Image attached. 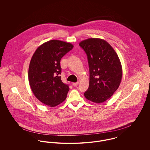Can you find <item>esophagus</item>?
I'll return each instance as SVG.
<instances>
[{
    "label": "esophagus",
    "instance_id": "esophagus-1",
    "mask_svg": "<svg viewBox=\"0 0 150 150\" xmlns=\"http://www.w3.org/2000/svg\"><path fill=\"white\" fill-rule=\"evenodd\" d=\"M79 82L74 83H73V86H77L79 85Z\"/></svg>",
    "mask_w": 150,
    "mask_h": 150
}]
</instances>
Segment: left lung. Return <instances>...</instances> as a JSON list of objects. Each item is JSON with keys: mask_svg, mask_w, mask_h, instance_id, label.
<instances>
[{"mask_svg": "<svg viewBox=\"0 0 150 150\" xmlns=\"http://www.w3.org/2000/svg\"><path fill=\"white\" fill-rule=\"evenodd\" d=\"M87 55L89 85L84 93L86 98L101 103L109 99L120 85L122 69L118 56L106 41L89 38L79 43Z\"/></svg>", "mask_w": 150, "mask_h": 150, "instance_id": "left-lung-1", "label": "left lung"}]
</instances>
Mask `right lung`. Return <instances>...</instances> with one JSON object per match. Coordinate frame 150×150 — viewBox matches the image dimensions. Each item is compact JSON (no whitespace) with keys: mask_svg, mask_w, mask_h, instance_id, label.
Here are the masks:
<instances>
[{"mask_svg":"<svg viewBox=\"0 0 150 150\" xmlns=\"http://www.w3.org/2000/svg\"><path fill=\"white\" fill-rule=\"evenodd\" d=\"M73 48L71 43L51 40L40 45L32 57L29 85L36 98L47 106H57L66 98L69 87L61 80L60 61Z\"/></svg>","mask_w":150,"mask_h":150,"instance_id":"add662e5","label":"right lung"}]
</instances>
